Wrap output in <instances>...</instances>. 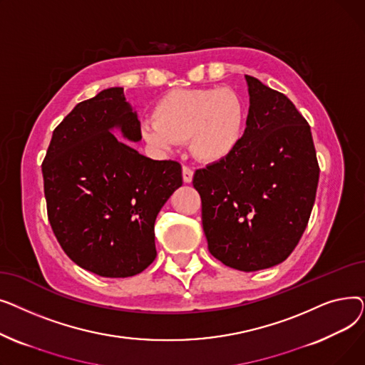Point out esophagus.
Instances as JSON below:
<instances>
[{"mask_svg": "<svg viewBox=\"0 0 365 365\" xmlns=\"http://www.w3.org/2000/svg\"><path fill=\"white\" fill-rule=\"evenodd\" d=\"M182 178H183L185 183H190V182H192V179H194V171L190 170L189 167L183 165V168H182Z\"/></svg>", "mask_w": 365, "mask_h": 365, "instance_id": "34e87169", "label": "esophagus"}]
</instances>
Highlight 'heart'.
Wrapping results in <instances>:
<instances>
[{"label": "heart", "instance_id": "obj_1", "mask_svg": "<svg viewBox=\"0 0 365 365\" xmlns=\"http://www.w3.org/2000/svg\"><path fill=\"white\" fill-rule=\"evenodd\" d=\"M152 118L142 123L140 133L153 150L168 153L178 142L189 140L198 161L215 164L238 148L247 109L231 87L171 90L153 106Z\"/></svg>", "mask_w": 365, "mask_h": 365}]
</instances>
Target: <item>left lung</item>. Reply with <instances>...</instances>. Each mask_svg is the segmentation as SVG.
Masks as SVG:
<instances>
[{"mask_svg": "<svg viewBox=\"0 0 365 365\" xmlns=\"http://www.w3.org/2000/svg\"><path fill=\"white\" fill-rule=\"evenodd\" d=\"M247 127L227 158L200 168L208 250L244 272L272 267L292 255L315 202L319 167L309 124L279 91L245 75Z\"/></svg>", "mask_w": 365, "mask_h": 365, "instance_id": "8db88e82", "label": "left lung"}]
</instances>
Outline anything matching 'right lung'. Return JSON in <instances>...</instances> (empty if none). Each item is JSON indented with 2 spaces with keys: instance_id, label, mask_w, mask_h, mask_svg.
I'll return each instance as SVG.
<instances>
[{
  "instance_id": "add662e5",
  "label": "right lung",
  "mask_w": 365,
  "mask_h": 365,
  "mask_svg": "<svg viewBox=\"0 0 365 365\" xmlns=\"http://www.w3.org/2000/svg\"><path fill=\"white\" fill-rule=\"evenodd\" d=\"M113 131L142 139L123 87L78 103L56 127L43 163L44 195L68 257L96 275L127 278L157 257L153 225L182 186V167L140 155Z\"/></svg>"
}]
</instances>
